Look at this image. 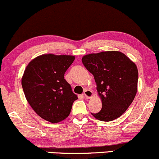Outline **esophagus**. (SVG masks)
Here are the masks:
<instances>
[{
  "instance_id": "obj_1",
  "label": "esophagus",
  "mask_w": 159,
  "mask_h": 159,
  "mask_svg": "<svg viewBox=\"0 0 159 159\" xmlns=\"http://www.w3.org/2000/svg\"><path fill=\"white\" fill-rule=\"evenodd\" d=\"M93 92L91 90H85L84 92V96L87 98H90L93 96Z\"/></svg>"
}]
</instances>
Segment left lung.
Returning a JSON list of instances; mask_svg holds the SVG:
<instances>
[{
	"mask_svg": "<svg viewBox=\"0 0 159 159\" xmlns=\"http://www.w3.org/2000/svg\"><path fill=\"white\" fill-rule=\"evenodd\" d=\"M85 68L93 75L102 107L91 113L101 121H112L125 113L137 93L138 71L134 63L116 51L90 54L82 57Z\"/></svg>",
	"mask_w": 159,
	"mask_h": 159,
	"instance_id": "1",
	"label": "left lung"
}]
</instances>
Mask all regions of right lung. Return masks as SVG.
I'll use <instances>...</instances> for the list:
<instances>
[{
  "label": "right lung",
  "instance_id": "1",
  "mask_svg": "<svg viewBox=\"0 0 159 159\" xmlns=\"http://www.w3.org/2000/svg\"><path fill=\"white\" fill-rule=\"evenodd\" d=\"M74 56L43 54L33 60L25 69L21 85L25 97L40 117L59 123L71 112L78 96L64 79Z\"/></svg>",
  "mask_w": 159,
  "mask_h": 159
}]
</instances>
